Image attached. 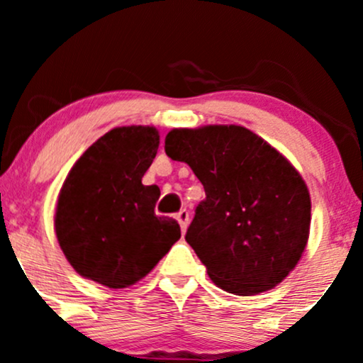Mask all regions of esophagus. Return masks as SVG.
<instances>
[{
    "label": "esophagus",
    "mask_w": 363,
    "mask_h": 363,
    "mask_svg": "<svg viewBox=\"0 0 363 363\" xmlns=\"http://www.w3.org/2000/svg\"><path fill=\"white\" fill-rule=\"evenodd\" d=\"M176 218H177L179 225H181L182 234H184L186 228H187V225H189V211H187V210H181V211H179V213L176 215Z\"/></svg>",
    "instance_id": "esophagus-1"
}]
</instances>
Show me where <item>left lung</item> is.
I'll return each instance as SVG.
<instances>
[{
	"mask_svg": "<svg viewBox=\"0 0 363 363\" xmlns=\"http://www.w3.org/2000/svg\"><path fill=\"white\" fill-rule=\"evenodd\" d=\"M165 153L205 187L186 240L215 285L247 297L285 280L311 228L309 189L294 165L235 124L172 129Z\"/></svg>",
	"mask_w": 363,
	"mask_h": 363,
	"instance_id": "obj_1",
	"label": "left lung"
}]
</instances>
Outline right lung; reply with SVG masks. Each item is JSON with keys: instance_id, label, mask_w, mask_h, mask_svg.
Listing matches in <instances>:
<instances>
[{"instance_id": "obj_1", "label": "right lung", "mask_w": 363, "mask_h": 363, "mask_svg": "<svg viewBox=\"0 0 363 363\" xmlns=\"http://www.w3.org/2000/svg\"><path fill=\"white\" fill-rule=\"evenodd\" d=\"M158 143L153 126L114 128L69 170L54 228L66 259L83 278L126 289L181 239L176 220L155 215L158 186L141 184Z\"/></svg>"}]
</instances>
